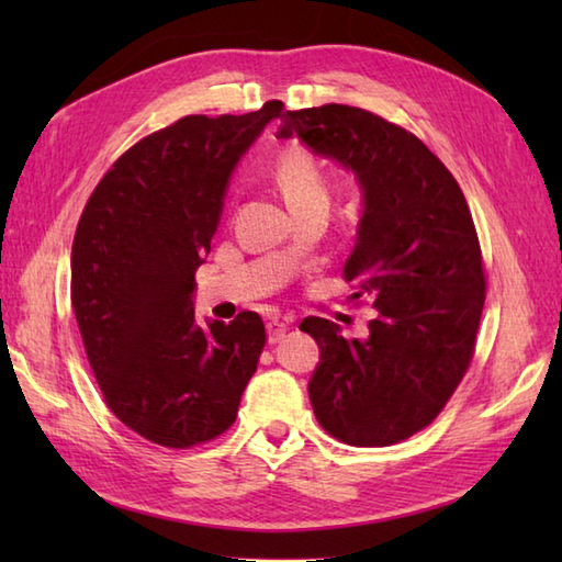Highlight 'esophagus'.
<instances>
[{"label": "esophagus", "instance_id": "esophagus-1", "mask_svg": "<svg viewBox=\"0 0 562 562\" xmlns=\"http://www.w3.org/2000/svg\"><path fill=\"white\" fill-rule=\"evenodd\" d=\"M290 330V326L284 324V321H280V318H272V321H268V340L270 342H280L282 338H284V333Z\"/></svg>", "mask_w": 562, "mask_h": 562}]
</instances>
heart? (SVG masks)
Returning <instances> with one entry per match:
<instances>
[{"instance_id":"obj_1","label":"heart","mask_w":562,"mask_h":562,"mask_svg":"<svg viewBox=\"0 0 562 562\" xmlns=\"http://www.w3.org/2000/svg\"><path fill=\"white\" fill-rule=\"evenodd\" d=\"M272 173L294 212L306 207H328V176L316 154L304 147L302 142H290L278 151L272 161Z\"/></svg>"}]
</instances>
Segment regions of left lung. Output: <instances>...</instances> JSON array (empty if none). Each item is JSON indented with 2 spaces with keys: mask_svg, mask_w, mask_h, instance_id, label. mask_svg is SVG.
<instances>
[{
  "mask_svg": "<svg viewBox=\"0 0 562 562\" xmlns=\"http://www.w3.org/2000/svg\"><path fill=\"white\" fill-rule=\"evenodd\" d=\"M278 135L348 166L364 193L342 280L376 318L364 340L328 318L302 321L321 348L308 381L316 420L345 445H398L435 420L473 360L485 268L469 202L420 139L364 109L288 111Z\"/></svg>",
  "mask_w": 562,
  "mask_h": 562,
  "instance_id": "obj_1",
  "label": "left lung"
}]
</instances>
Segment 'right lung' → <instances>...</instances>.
Masks as SVG:
<instances>
[{
    "mask_svg": "<svg viewBox=\"0 0 562 562\" xmlns=\"http://www.w3.org/2000/svg\"><path fill=\"white\" fill-rule=\"evenodd\" d=\"M282 111L186 115L113 161L71 244V306L103 401L154 445L190 449L236 420L266 324H195L190 292L238 157Z\"/></svg>",
    "mask_w": 562,
    "mask_h": 562,
    "instance_id": "1",
    "label": "right lung"
}]
</instances>
